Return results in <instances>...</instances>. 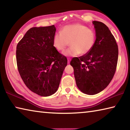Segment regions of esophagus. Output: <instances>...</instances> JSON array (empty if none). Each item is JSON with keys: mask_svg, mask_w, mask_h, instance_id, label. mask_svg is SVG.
<instances>
[{"mask_svg": "<svg viewBox=\"0 0 130 130\" xmlns=\"http://www.w3.org/2000/svg\"><path fill=\"white\" fill-rule=\"evenodd\" d=\"M70 58H68V63H70Z\"/></svg>", "mask_w": 130, "mask_h": 130, "instance_id": "obj_1", "label": "esophagus"}]
</instances>
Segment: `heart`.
Listing matches in <instances>:
<instances>
[{
    "label": "heart",
    "mask_w": 130,
    "mask_h": 130,
    "mask_svg": "<svg viewBox=\"0 0 130 130\" xmlns=\"http://www.w3.org/2000/svg\"><path fill=\"white\" fill-rule=\"evenodd\" d=\"M61 31L54 35L53 44L57 50L63 52L70 43V47L63 53L65 56L86 54L95 43V32L82 24L67 25L62 27Z\"/></svg>",
    "instance_id": "b5f03b06"
}]
</instances>
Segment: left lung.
I'll return each mask as SVG.
<instances>
[{"instance_id":"8db88e82","label":"left lung","mask_w":130,"mask_h":130,"mask_svg":"<svg viewBox=\"0 0 130 130\" xmlns=\"http://www.w3.org/2000/svg\"><path fill=\"white\" fill-rule=\"evenodd\" d=\"M96 31L94 46L88 53L70 61L78 88L89 95L99 93L113 77L118 60V47L108 27L93 21Z\"/></svg>"}]
</instances>
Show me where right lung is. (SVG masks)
<instances>
[{"instance_id": "right-lung-1", "label": "right lung", "mask_w": 130, "mask_h": 130, "mask_svg": "<svg viewBox=\"0 0 130 130\" xmlns=\"http://www.w3.org/2000/svg\"><path fill=\"white\" fill-rule=\"evenodd\" d=\"M54 25L30 28L17 46V67L28 89L41 96L54 94L58 88L67 57L54 46Z\"/></svg>"}]
</instances>
